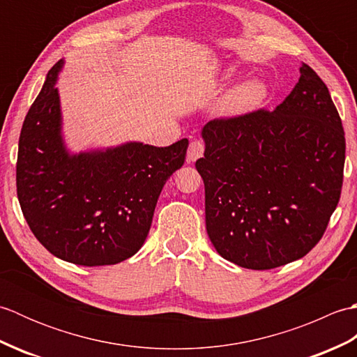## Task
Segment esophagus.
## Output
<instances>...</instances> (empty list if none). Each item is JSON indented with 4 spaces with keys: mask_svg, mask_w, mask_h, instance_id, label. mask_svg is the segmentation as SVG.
<instances>
[{
    "mask_svg": "<svg viewBox=\"0 0 357 357\" xmlns=\"http://www.w3.org/2000/svg\"><path fill=\"white\" fill-rule=\"evenodd\" d=\"M204 155V142L202 141H193L190 142L187 150V162H195Z\"/></svg>",
    "mask_w": 357,
    "mask_h": 357,
    "instance_id": "34e87169",
    "label": "esophagus"
}]
</instances>
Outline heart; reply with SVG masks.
<instances>
[{
	"label": "heart",
	"instance_id": "b5f03b06",
	"mask_svg": "<svg viewBox=\"0 0 357 357\" xmlns=\"http://www.w3.org/2000/svg\"><path fill=\"white\" fill-rule=\"evenodd\" d=\"M238 77V69L227 66L218 75V84H229ZM268 87L259 78H250L238 82L225 93L221 102V113L227 118H241L255 112L265 101Z\"/></svg>",
	"mask_w": 357,
	"mask_h": 357
}]
</instances>
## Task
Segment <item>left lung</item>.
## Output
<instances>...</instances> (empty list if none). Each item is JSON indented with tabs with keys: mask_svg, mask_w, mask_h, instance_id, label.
Wrapping results in <instances>:
<instances>
[{
	"mask_svg": "<svg viewBox=\"0 0 357 357\" xmlns=\"http://www.w3.org/2000/svg\"><path fill=\"white\" fill-rule=\"evenodd\" d=\"M301 78L273 112L202 127L196 161L206 187V225L224 259L270 270L305 256L340 198L342 121L324 81L302 63Z\"/></svg>",
	"mask_w": 357,
	"mask_h": 357,
	"instance_id": "left-lung-1",
	"label": "left lung"
}]
</instances>
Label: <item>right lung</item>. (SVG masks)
<instances>
[{
	"label": "right lung",
	"instance_id": "add662e5",
	"mask_svg": "<svg viewBox=\"0 0 357 357\" xmlns=\"http://www.w3.org/2000/svg\"><path fill=\"white\" fill-rule=\"evenodd\" d=\"M49 70L21 128L18 201L35 238L59 259L96 267L132 257L146 241L165 181L184 164L188 139L169 147L127 141L72 151Z\"/></svg>",
	"mask_w": 357,
	"mask_h": 357
}]
</instances>
